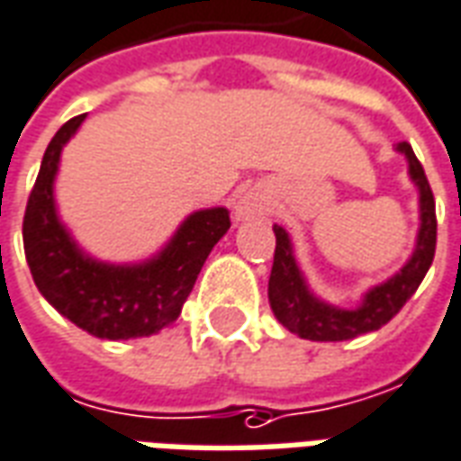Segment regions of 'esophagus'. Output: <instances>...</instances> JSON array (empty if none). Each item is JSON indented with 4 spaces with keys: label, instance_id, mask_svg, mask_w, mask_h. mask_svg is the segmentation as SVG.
Instances as JSON below:
<instances>
[{
    "label": "esophagus",
    "instance_id": "34e87169",
    "mask_svg": "<svg viewBox=\"0 0 461 461\" xmlns=\"http://www.w3.org/2000/svg\"><path fill=\"white\" fill-rule=\"evenodd\" d=\"M236 213L240 221H253V218H263L270 213V203L260 191H248L240 195V201L236 205Z\"/></svg>",
    "mask_w": 461,
    "mask_h": 461
}]
</instances>
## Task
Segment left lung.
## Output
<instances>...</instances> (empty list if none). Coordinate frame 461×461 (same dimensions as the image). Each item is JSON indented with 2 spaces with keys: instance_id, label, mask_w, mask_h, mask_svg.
I'll list each match as a JSON object with an SVG mask.
<instances>
[{
  "instance_id": "left-lung-1",
  "label": "left lung",
  "mask_w": 461,
  "mask_h": 461,
  "mask_svg": "<svg viewBox=\"0 0 461 461\" xmlns=\"http://www.w3.org/2000/svg\"><path fill=\"white\" fill-rule=\"evenodd\" d=\"M397 151L404 153L410 163V178L420 188V233H417V248L407 266L384 280L362 298L360 308L342 310L332 308L328 303L318 300L310 293L305 277L300 273L293 246L285 233V228L273 225L276 233V256H273V270L267 280V298L276 318L288 328L293 335L303 340L315 342H340L352 340L357 335L380 330L402 310L407 300L412 298L414 290L427 276V270L434 260L437 248V215H434V195L429 181L424 176L422 163L417 161L412 146L407 141L397 143Z\"/></svg>"
}]
</instances>
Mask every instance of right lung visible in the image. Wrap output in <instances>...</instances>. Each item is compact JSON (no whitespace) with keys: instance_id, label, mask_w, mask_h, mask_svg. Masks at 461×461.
<instances>
[{"instance_id":"add662e5","label":"right lung","mask_w":461,"mask_h":461,"mask_svg":"<svg viewBox=\"0 0 461 461\" xmlns=\"http://www.w3.org/2000/svg\"><path fill=\"white\" fill-rule=\"evenodd\" d=\"M84 119L81 113L67 121L41 158L22 225L29 270L49 305L94 338H146L181 315L205 258L230 228V215L225 208L195 211L158 256L139 266H109L89 258L68 236L54 205L61 149Z\"/></svg>"}]
</instances>
